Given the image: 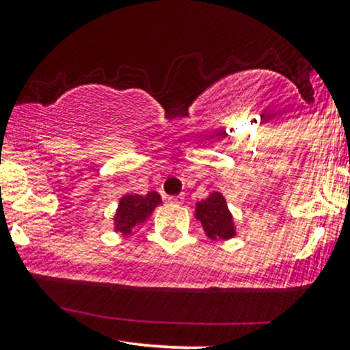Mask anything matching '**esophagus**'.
Instances as JSON below:
<instances>
[{"mask_svg": "<svg viewBox=\"0 0 350 350\" xmlns=\"http://www.w3.org/2000/svg\"><path fill=\"white\" fill-rule=\"evenodd\" d=\"M169 201L176 204H181L185 201V195H179V196H169Z\"/></svg>", "mask_w": 350, "mask_h": 350, "instance_id": "1", "label": "esophagus"}]
</instances>
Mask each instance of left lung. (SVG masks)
<instances>
[{
    "instance_id": "8db88e82",
    "label": "left lung",
    "mask_w": 350,
    "mask_h": 350,
    "mask_svg": "<svg viewBox=\"0 0 350 350\" xmlns=\"http://www.w3.org/2000/svg\"><path fill=\"white\" fill-rule=\"evenodd\" d=\"M196 218L211 241H227L235 235V224L221 193L213 191L206 200L196 203Z\"/></svg>"
}]
</instances>
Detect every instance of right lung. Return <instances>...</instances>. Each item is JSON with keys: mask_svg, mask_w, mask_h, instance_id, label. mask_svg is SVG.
I'll list each match as a JSON object with an SVG mask.
<instances>
[{"mask_svg": "<svg viewBox=\"0 0 350 350\" xmlns=\"http://www.w3.org/2000/svg\"><path fill=\"white\" fill-rule=\"evenodd\" d=\"M161 203V195L157 191H149L146 196L125 195L120 200L115 218H113L115 232L129 235L137 225L144 224L152 215L154 208Z\"/></svg>", "mask_w": 350, "mask_h": 350, "instance_id": "obj_1", "label": "right lung"}]
</instances>
